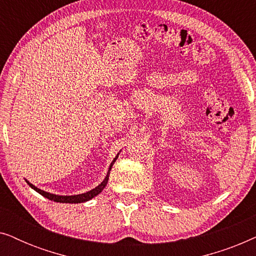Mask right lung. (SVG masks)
I'll return each instance as SVG.
<instances>
[{
	"label": "right lung",
	"instance_id": "obj_1",
	"mask_svg": "<svg viewBox=\"0 0 256 256\" xmlns=\"http://www.w3.org/2000/svg\"><path fill=\"white\" fill-rule=\"evenodd\" d=\"M118 156L115 157L113 162H112L110 166V170H108V174L106 178H104L102 183H101L100 185H98V186L96 188H93V190H90L88 192H86V194H76V196H57V194H48V192H45L43 190H40V188H38L36 186H34L32 184L29 183V182L26 180V183L30 185L31 188H34V191H37L38 194L43 196V197L50 199V200H54L56 202H70V204H78V202H87L90 200V199H92L93 197H96V196H98L100 194L101 191L104 190V186L107 185V182H108V178H110V169L112 166H113V164L115 160H118Z\"/></svg>",
	"mask_w": 256,
	"mask_h": 256
}]
</instances>
